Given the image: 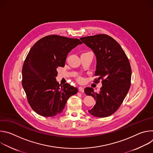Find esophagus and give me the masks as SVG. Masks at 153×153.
Returning a JSON list of instances; mask_svg holds the SVG:
<instances>
[{"label": "esophagus", "mask_w": 153, "mask_h": 153, "mask_svg": "<svg viewBox=\"0 0 153 153\" xmlns=\"http://www.w3.org/2000/svg\"><path fill=\"white\" fill-rule=\"evenodd\" d=\"M78 89H79V90L80 92H82V93H83V92H84V88H83V87L79 86Z\"/></svg>", "instance_id": "esophagus-1"}]
</instances>
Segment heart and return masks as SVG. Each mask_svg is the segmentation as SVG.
I'll return each mask as SVG.
<instances>
[{"mask_svg":"<svg viewBox=\"0 0 153 153\" xmlns=\"http://www.w3.org/2000/svg\"><path fill=\"white\" fill-rule=\"evenodd\" d=\"M77 80L78 82H80V83L83 82L84 80H85L84 78H83V77H82V76H78V77H77Z\"/></svg>","mask_w":153,"mask_h":153,"instance_id":"obj_1","label":"heart"}]
</instances>
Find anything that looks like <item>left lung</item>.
Returning a JSON list of instances; mask_svg holds the SVG:
<instances>
[{"mask_svg": "<svg viewBox=\"0 0 153 153\" xmlns=\"http://www.w3.org/2000/svg\"><path fill=\"white\" fill-rule=\"evenodd\" d=\"M83 43L96 57L95 82L102 80L99 93L86 87L85 93L96 101L88 113L97 117H105L114 113L122 103L131 86V68L129 60L118 42L106 34L81 37Z\"/></svg>", "mask_w": 153, "mask_h": 153, "instance_id": "left-lung-1", "label": "left lung"}]
</instances>
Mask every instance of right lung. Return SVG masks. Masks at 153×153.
<instances>
[{"mask_svg": "<svg viewBox=\"0 0 153 153\" xmlns=\"http://www.w3.org/2000/svg\"><path fill=\"white\" fill-rule=\"evenodd\" d=\"M82 42L57 35L39 40L32 47L24 63L22 84L33 110L44 117L61 113L67 100L77 89L57 82V68L65 67L68 54Z\"/></svg>", "mask_w": 153, "mask_h": 153, "instance_id": "add662e5", "label": "right lung"}]
</instances>
